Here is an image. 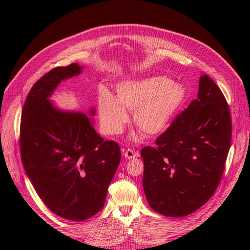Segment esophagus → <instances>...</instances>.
<instances>
[{
  "label": "esophagus",
  "mask_w": 250,
  "mask_h": 250,
  "mask_svg": "<svg viewBox=\"0 0 250 250\" xmlns=\"http://www.w3.org/2000/svg\"><path fill=\"white\" fill-rule=\"evenodd\" d=\"M124 157L126 159H134L136 157H139V153L134 152L132 149H125L124 150Z\"/></svg>",
  "instance_id": "34e87169"
}]
</instances>
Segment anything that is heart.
<instances>
[{"instance_id":"obj_1","label":"heart","mask_w":250,"mask_h":250,"mask_svg":"<svg viewBox=\"0 0 250 250\" xmlns=\"http://www.w3.org/2000/svg\"><path fill=\"white\" fill-rule=\"evenodd\" d=\"M116 92L115 97L103 90L98 98L101 126L109 135L124 132L129 122L126 110L133 111L134 125L145 134H160L171 125L187 98L183 84L164 76L122 82L117 84ZM133 140H137V134Z\"/></svg>"}]
</instances>
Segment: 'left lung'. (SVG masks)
<instances>
[{
    "label": "left lung",
    "instance_id": "1",
    "mask_svg": "<svg viewBox=\"0 0 250 250\" xmlns=\"http://www.w3.org/2000/svg\"><path fill=\"white\" fill-rule=\"evenodd\" d=\"M232 124L221 90L207 75L198 99L156 141L144 147L143 189L148 204L167 217H184L214 194L230 149Z\"/></svg>",
    "mask_w": 250,
    "mask_h": 250
}]
</instances>
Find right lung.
Returning a JSON list of instances; mask_svg holds the SVG:
<instances>
[{"label": "right lung", "mask_w": 250, "mask_h": 250, "mask_svg": "<svg viewBox=\"0 0 250 250\" xmlns=\"http://www.w3.org/2000/svg\"><path fill=\"white\" fill-rule=\"evenodd\" d=\"M78 63L56 67L30 90L21 114L20 151L24 171L45 205L64 219L83 221L104 206L107 188L119 166L120 148L94 129L95 109H62L51 95Z\"/></svg>", "instance_id": "add662e5"}]
</instances>
